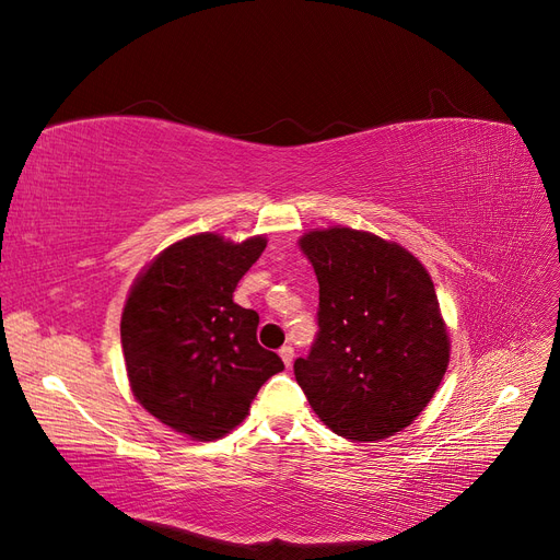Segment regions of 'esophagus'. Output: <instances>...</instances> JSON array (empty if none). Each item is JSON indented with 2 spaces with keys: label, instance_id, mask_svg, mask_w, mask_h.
Returning a JSON list of instances; mask_svg holds the SVG:
<instances>
[{
  "label": "esophagus",
  "instance_id": "34e87169",
  "mask_svg": "<svg viewBox=\"0 0 560 560\" xmlns=\"http://www.w3.org/2000/svg\"><path fill=\"white\" fill-rule=\"evenodd\" d=\"M280 358H282L284 366H292V362H294V348L292 346H282L280 348Z\"/></svg>",
  "mask_w": 560,
  "mask_h": 560
}]
</instances>
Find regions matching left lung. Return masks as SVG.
Wrapping results in <instances>:
<instances>
[{"label":"left lung","mask_w":560,"mask_h":560,"mask_svg":"<svg viewBox=\"0 0 560 560\" xmlns=\"http://www.w3.org/2000/svg\"><path fill=\"white\" fill-rule=\"evenodd\" d=\"M319 282L317 334L294 376L329 430L378 442L411 425L448 366L428 270L397 243L354 229L301 238Z\"/></svg>","instance_id":"1"}]
</instances>
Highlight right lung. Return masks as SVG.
Listing matches in <instances>:
<instances>
[{
	"instance_id": "add662e5",
	"label": "right lung",
	"mask_w": 560,
	"mask_h": 560,
	"mask_svg": "<svg viewBox=\"0 0 560 560\" xmlns=\"http://www.w3.org/2000/svg\"><path fill=\"white\" fill-rule=\"evenodd\" d=\"M264 247L261 235L241 245L191 235L159 254L126 301L121 346L135 399L198 442L241 425L259 387L284 369L257 341V311L233 303Z\"/></svg>"
}]
</instances>
